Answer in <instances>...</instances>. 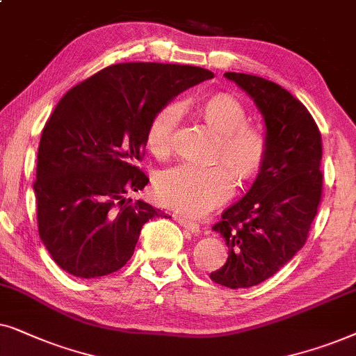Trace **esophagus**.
I'll use <instances>...</instances> for the list:
<instances>
[{
	"label": "esophagus",
	"mask_w": 356,
	"mask_h": 356,
	"mask_svg": "<svg viewBox=\"0 0 356 356\" xmlns=\"http://www.w3.org/2000/svg\"><path fill=\"white\" fill-rule=\"evenodd\" d=\"M175 220H177L179 225L184 226L188 231H192V233H198V231H200V225L193 220H188V218H186V216H175Z\"/></svg>",
	"instance_id": "34e87169"
}]
</instances>
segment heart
<instances>
[{
  "mask_svg": "<svg viewBox=\"0 0 356 356\" xmlns=\"http://www.w3.org/2000/svg\"><path fill=\"white\" fill-rule=\"evenodd\" d=\"M200 111L203 118L221 134L215 159L233 170L239 182L254 179L267 159L268 141L262 130L248 123L243 102L231 94H215L202 104ZM179 117L181 104L177 102L165 104L154 113L146 130V146L151 153L159 158L170 153ZM224 165L182 161L159 170L154 179L156 197L174 210L203 215L233 193L234 177Z\"/></svg>",
  "mask_w": 356,
  "mask_h": 356,
  "instance_id": "1",
  "label": "heart"
}]
</instances>
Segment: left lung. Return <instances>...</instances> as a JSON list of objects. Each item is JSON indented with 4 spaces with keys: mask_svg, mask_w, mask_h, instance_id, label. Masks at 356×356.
I'll list each match as a JSON object with an SVG mask.
<instances>
[{
    "mask_svg": "<svg viewBox=\"0 0 356 356\" xmlns=\"http://www.w3.org/2000/svg\"><path fill=\"white\" fill-rule=\"evenodd\" d=\"M225 76L254 99L268 141L252 187L213 226L226 241L227 260L210 278L238 290L265 282L305 245L322 198V140L314 118L286 89L254 74Z\"/></svg>",
    "mask_w": 356,
    "mask_h": 356,
    "instance_id": "obj_1",
    "label": "left lung"
}]
</instances>
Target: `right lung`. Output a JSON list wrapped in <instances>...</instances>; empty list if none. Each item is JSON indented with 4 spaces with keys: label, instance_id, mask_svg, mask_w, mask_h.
<instances>
[{
    "label": "right lung",
    "instance_id": "right-lung-1",
    "mask_svg": "<svg viewBox=\"0 0 356 356\" xmlns=\"http://www.w3.org/2000/svg\"><path fill=\"white\" fill-rule=\"evenodd\" d=\"M211 71L191 65L117 63L76 84L56 104L37 154V225L51 259L74 277L117 272L141 227L161 210L129 192L149 179L143 159L154 113Z\"/></svg>",
    "mask_w": 356,
    "mask_h": 356
}]
</instances>
